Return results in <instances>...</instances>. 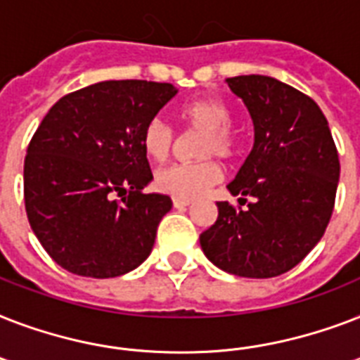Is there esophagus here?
Here are the masks:
<instances>
[{"mask_svg":"<svg viewBox=\"0 0 360 360\" xmlns=\"http://www.w3.org/2000/svg\"><path fill=\"white\" fill-rule=\"evenodd\" d=\"M191 198H174L175 207H186V205H191Z\"/></svg>","mask_w":360,"mask_h":360,"instance_id":"obj_1","label":"esophagus"}]
</instances>
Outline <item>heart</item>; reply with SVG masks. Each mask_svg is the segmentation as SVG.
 Returning <instances> with one entry per match:
<instances>
[{"label":"heart","mask_w":360,"mask_h":360,"mask_svg":"<svg viewBox=\"0 0 360 360\" xmlns=\"http://www.w3.org/2000/svg\"><path fill=\"white\" fill-rule=\"evenodd\" d=\"M179 120L185 129L202 130L196 143L194 162L172 164L158 169L155 186L174 198H194L222 179V166L214 160L236 158L240 151V132L230 123L231 108L219 97H200L179 108ZM175 146V132L166 121L153 117L141 130V147L149 158L162 162Z\"/></svg>","instance_id":"1"}]
</instances>
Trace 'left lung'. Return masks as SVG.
I'll return each mask as SVG.
<instances>
[{
	"mask_svg": "<svg viewBox=\"0 0 360 360\" xmlns=\"http://www.w3.org/2000/svg\"><path fill=\"white\" fill-rule=\"evenodd\" d=\"M254 121V147L200 236L217 267L245 278L288 273L323 237L335 209L340 160L329 123L312 98L271 76L228 78ZM252 202H248V198Z\"/></svg>",
	"mask_w": 360,
	"mask_h": 360,
	"instance_id": "1",
	"label": "left lung"
}]
</instances>
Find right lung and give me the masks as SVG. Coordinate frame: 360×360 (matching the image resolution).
I'll return each mask as SVG.
<instances>
[{
	"instance_id": "right-lung-1",
	"label": "right lung",
	"mask_w": 360,
	"mask_h": 360,
	"mask_svg": "<svg viewBox=\"0 0 360 360\" xmlns=\"http://www.w3.org/2000/svg\"><path fill=\"white\" fill-rule=\"evenodd\" d=\"M177 95L172 84L98 82L44 115L24 160L31 230L53 262L89 278H115L153 250L172 200L153 179L141 130Z\"/></svg>"
}]
</instances>
